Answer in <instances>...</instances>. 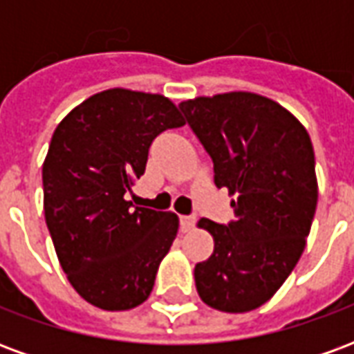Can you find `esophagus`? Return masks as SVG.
Segmentation results:
<instances>
[{
    "label": "esophagus",
    "mask_w": 354,
    "mask_h": 354,
    "mask_svg": "<svg viewBox=\"0 0 354 354\" xmlns=\"http://www.w3.org/2000/svg\"><path fill=\"white\" fill-rule=\"evenodd\" d=\"M195 225V216H180V227L182 231H189Z\"/></svg>",
    "instance_id": "34e87169"
}]
</instances>
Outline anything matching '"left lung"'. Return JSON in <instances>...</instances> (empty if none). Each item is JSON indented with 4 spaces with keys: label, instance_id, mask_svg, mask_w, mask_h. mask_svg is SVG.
<instances>
[{
    "label": "left lung",
    "instance_id": "1",
    "mask_svg": "<svg viewBox=\"0 0 354 354\" xmlns=\"http://www.w3.org/2000/svg\"><path fill=\"white\" fill-rule=\"evenodd\" d=\"M227 187L235 222L201 218L214 252L195 266L201 299L218 311L248 313L274 296L304 254L319 199L315 151L305 127L267 96L246 91L180 104Z\"/></svg>",
    "mask_w": 354,
    "mask_h": 354
}]
</instances>
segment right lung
<instances>
[{
	"instance_id": "1",
	"label": "right lung",
	"mask_w": 354,
	"mask_h": 354,
	"mask_svg": "<svg viewBox=\"0 0 354 354\" xmlns=\"http://www.w3.org/2000/svg\"><path fill=\"white\" fill-rule=\"evenodd\" d=\"M162 94L102 91L58 123L43 162V210L58 261L73 290L104 311L144 304L176 239L174 212L124 201L162 131L184 127Z\"/></svg>"
}]
</instances>
